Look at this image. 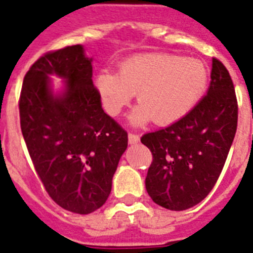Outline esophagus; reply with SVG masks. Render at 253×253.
I'll list each match as a JSON object with an SVG mask.
<instances>
[{"label":"esophagus","mask_w":253,"mask_h":253,"mask_svg":"<svg viewBox=\"0 0 253 253\" xmlns=\"http://www.w3.org/2000/svg\"><path fill=\"white\" fill-rule=\"evenodd\" d=\"M139 135L138 134H134V133H129L128 134V140L130 144H137L138 142H139Z\"/></svg>","instance_id":"1"}]
</instances>
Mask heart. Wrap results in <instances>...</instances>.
<instances>
[{
    "mask_svg": "<svg viewBox=\"0 0 253 253\" xmlns=\"http://www.w3.org/2000/svg\"><path fill=\"white\" fill-rule=\"evenodd\" d=\"M207 82L203 62L169 53L133 55L123 62L119 73L105 69L96 77V87L111 115H118L138 92L139 105L131 114L135 124L151 119L158 125L177 122L200 100Z\"/></svg>",
    "mask_w": 253,
    "mask_h": 253,
    "instance_id": "obj_1",
    "label": "heart"
}]
</instances>
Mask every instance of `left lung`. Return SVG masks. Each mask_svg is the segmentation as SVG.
<instances>
[{
	"instance_id": "left-lung-1",
	"label": "left lung",
	"mask_w": 253,
	"mask_h": 253,
	"mask_svg": "<svg viewBox=\"0 0 253 253\" xmlns=\"http://www.w3.org/2000/svg\"><path fill=\"white\" fill-rule=\"evenodd\" d=\"M210 86L193 110L140 142L152 152L146 189L156 204L185 210L204 200L224 167L237 130L238 104L224 64L213 58Z\"/></svg>"
}]
</instances>
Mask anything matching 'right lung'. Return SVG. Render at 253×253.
Segmentation results:
<instances>
[{
  "label": "right lung",
  "mask_w": 253,
  "mask_h": 253,
  "mask_svg": "<svg viewBox=\"0 0 253 253\" xmlns=\"http://www.w3.org/2000/svg\"><path fill=\"white\" fill-rule=\"evenodd\" d=\"M91 62L80 44L48 51L26 72L19 100L22 137L38 176L59 207L77 214L105 204L128 147V133L102 110ZM50 74L66 80L62 95L51 92Z\"/></svg>",
  "instance_id": "obj_1"
}]
</instances>
